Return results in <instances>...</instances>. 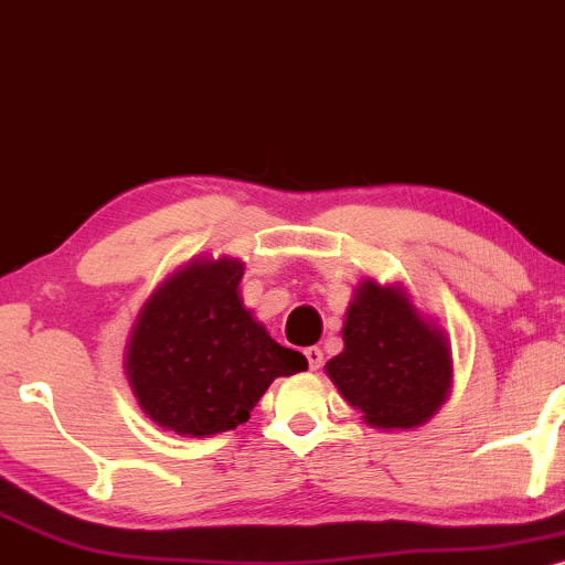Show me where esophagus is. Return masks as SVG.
Instances as JSON below:
<instances>
[{"instance_id": "34e87169", "label": "esophagus", "mask_w": 565, "mask_h": 565, "mask_svg": "<svg viewBox=\"0 0 565 565\" xmlns=\"http://www.w3.org/2000/svg\"><path fill=\"white\" fill-rule=\"evenodd\" d=\"M303 358H307V363H309V367H312V371H317V367L322 365V350H320V347H307V350H303Z\"/></svg>"}]
</instances>
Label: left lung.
Returning a JSON list of instances; mask_svg holds the SVG:
<instances>
[{"label": "left lung", "instance_id": "1", "mask_svg": "<svg viewBox=\"0 0 565 565\" xmlns=\"http://www.w3.org/2000/svg\"><path fill=\"white\" fill-rule=\"evenodd\" d=\"M344 352L326 371L371 427H419L451 386L446 335L424 322L401 288L360 285L344 322Z\"/></svg>", "mask_w": 565, "mask_h": 565}]
</instances>
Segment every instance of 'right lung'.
<instances>
[{
	"label": "right lung",
	"mask_w": 565,
	"mask_h": 565,
	"mask_svg": "<svg viewBox=\"0 0 565 565\" xmlns=\"http://www.w3.org/2000/svg\"><path fill=\"white\" fill-rule=\"evenodd\" d=\"M243 264H186L151 296L132 328L128 379L149 419L205 437L248 422L277 376L307 367L280 347L239 299Z\"/></svg>",
	"instance_id": "1"
}]
</instances>
